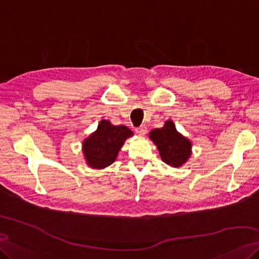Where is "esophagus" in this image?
Segmentation results:
<instances>
[{
  "label": "esophagus",
  "mask_w": 259,
  "mask_h": 259,
  "mask_svg": "<svg viewBox=\"0 0 259 259\" xmlns=\"http://www.w3.org/2000/svg\"><path fill=\"white\" fill-rule=\"evenodd\" d=\"M135 132H136V134L137 135H139V136H144L146 133H147V127H146V125H141V126L139 127H137L136 130H135Z\"/></svg>",
  "instance_id": "esophagus-1"
}]
</instances>
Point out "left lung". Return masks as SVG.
<instances>
[{
	"instance_id": "1",
	"label": "left lung",
	"mask_w": 259,
	"mask_h": 259,
	"mask_svg": "<svg viewBox=\"0 0 259 259\" xmlns=\"http://www.w3.org/2000/svg\"><path fill=\"white\" fill-rule=\"evenodd\" d=\"M149 138L155 143L162 161L174 167L184 164L192 155V143L177 131L171 121H165L163 127L152 130Z\"/></svg>"
}]
</instances>
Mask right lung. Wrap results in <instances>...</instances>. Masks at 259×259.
Masks as SVG:
<instances>
[{
    "label": "right lung",
    "instance_id": "add662e5",
    "mask_svg": "<svg viewBox=\"0 0 259 259\" xmlns=\"http://www.w3.org/2000/svg\"><path fill=\"white\" fill-rule=\"evenodd\" d=\"M133 136V132L123 125L111 124L102 120L96 132L82 143V152L87 164L94 169H103L112 164L124 142Z\"/></svg>",
    "mask_w": 259,
    "mask_h": 259
}]
</instances>
